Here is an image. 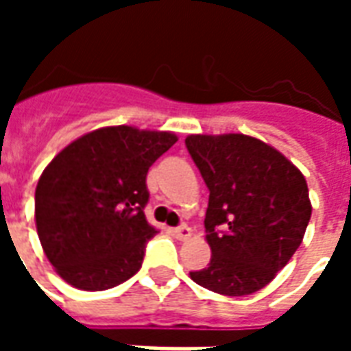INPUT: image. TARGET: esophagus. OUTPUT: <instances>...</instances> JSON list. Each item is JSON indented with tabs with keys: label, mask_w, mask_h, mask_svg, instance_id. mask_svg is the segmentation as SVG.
<instances>
[{
	"label": "esophagus",
	"mask_w": 351,
	"mask_h": 351,
	"mask_svg": "<svg viewBox=\"0 0 351 351\" xmlns=\"http://www.w3.org/2000/svg\"><path fill=\"white\" fill-rule=\"evenodd\" d=\"M173 235L176 237V239H180V241H186V239H190L191 237V229L186 226V223H182V226H178V228L173 229Z\"/></svg>",
	"instance_id": "obj_1"
}]
</instances>
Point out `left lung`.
Listing matches in <instances>:
<instances>
[{
  "label": "left lung",
  "instance_id": "obj_1",
  "mask_svg": "<svg viewBox=\"0 0 351 351\" xmlns=\"http://www.w3.org/2000/svg\"><path fill=\"white\" fill-rule=\"evenodd\" d=\"M186 148L210 191L213 258L191 280L229 297L256 293L301 246L312 214L306 180L276 148L243 133L188 135Z\"/></svg>",
  "mask_w": 351,
  "mask_h": 351
}]
</instances>
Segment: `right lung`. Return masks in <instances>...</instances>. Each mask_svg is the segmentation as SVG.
<instances>
[{
  "label": "right lung",
  "mask_w": 351,
  "mask_h": 351,
  "mask_svg": "<svg viewBox=\"0 0 351 351\" xmlns=\"http://www.w3.org/2000/svg\"><path fill=\"white\" fill-rule=\"evenodd\" d=\"M176 141L169 131L101 128L47 165L35 190V226L67 284L103 291L141 269L146 243L158 233L145 216L146 175Z\"/></svg>",
  "instance_id": "obj_1"
}]
</instances>
